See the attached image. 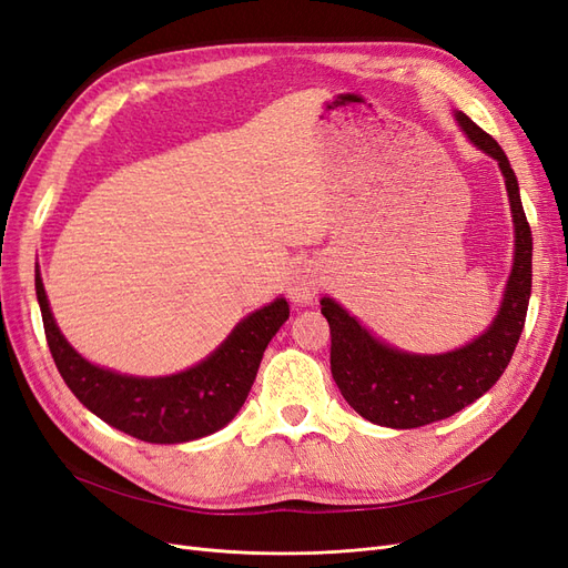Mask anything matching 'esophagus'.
<instances>
[{
    "label": "esophagus",
    "mask_w": 568,
    "mask_h": 568,
    "mask_svg": "<svg viewBox=\"0 0 568 568\" xmlns=\"http://www.w3.org/2000/svg\"><path fill=\"white\" fill-rule=\"evenodd\" d=\"M322 286V270L317 263H303L291 274L288 282V296L298 305H311L313 298L317 296V291Z\"/></svg>",
    "instance_id": "34e87169"
}]
</instances>
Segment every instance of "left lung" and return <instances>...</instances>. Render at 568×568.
<instances>
[{"label": "left lung", "instance_id": "8db88e82", "mask_svg": "<svg viewBox=\"0 0 568 568\" xmlns=\"http://www.w3.org/2000/svg\"><path fill=\"white\" fill-rule=\"evenodd\" d=\"M455 118L469 142L500 165L514 222V263L500 311L488 329L462 348L419 355L379 341L334 298L324 296L320 301L322 315L332 329V376L341 395L359 417L388 428H417L448 419L478 400L507 369L526 322L532 236L517 175L503 146L488 132L462 111Z\"/></svg>", "mask_w": 568, "mask_h": 568}]
</instances>
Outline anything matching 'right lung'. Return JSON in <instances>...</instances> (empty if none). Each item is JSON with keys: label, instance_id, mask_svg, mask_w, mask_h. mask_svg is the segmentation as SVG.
I'll list each match as a JSON object with an SVG mask.
<instances>
[{"label": "right lung", "instance_id": "obj_1", "mask_svg": "<svg viewBox=\"0 0 568 568\" xmlns=\"http://www.w3.org/2000/svg\"><path fill=\"white\" fill-rule=\"evenodd\" d=\"M38 303L51 357L75 398L99 419L146 443H186L227 426L255 382L272 336L288 320L286 298H274L239 322L199 365L170 376H132L84 359L61 334L38 272Z\"/></svg>", "mask_w": 568, "mask_h": 568}]
</instances>
